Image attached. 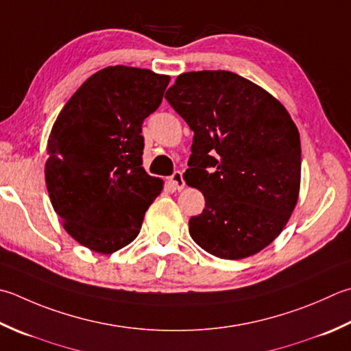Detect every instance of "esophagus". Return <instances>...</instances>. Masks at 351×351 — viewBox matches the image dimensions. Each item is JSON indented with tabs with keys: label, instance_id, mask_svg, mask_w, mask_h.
<instances>
[{
	"label": "esophagus",
	"instance_id": "34e87169",
	"mask_svg": "<svg viewBox=\"0 0 351 351\" xmlns=\"http://www.w3.org/2000/svg\"><path fill=\"white\" fill-rule=\"evenodd\" d=\"M170 184L173 185L175 190H178V191L185 187V181H184V176L181 171H175V173L170 176Z\"/></svg>",
	"mask_w": 351,
	"mask_h": 351
}]
</instances>
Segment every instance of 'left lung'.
Here are the masks:
<instances>
[{"label": "left lung", "instance_id": "left-lung-1", "mask_svg": "<svg viewBox=\"0 0 351 351\" xmlns=\"http://www.w3.org/2000/svg\"><path fill=\"white\" fill-rule=\"evenodd\" d=\"M166 99L195 132L184 180L202 191L205 208L189 221L191 239L219 258L260 252L298 201L301 144L289 112L223 70L178 75Z\"/></svg>", "mask_w": 351, "mask_h": 351}]
</instances>
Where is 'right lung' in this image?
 Wrapping results in <instances>:
<instances>
[{
  "instance_id": "1",
  "label": "right lung",
  "mask_w": 351,
  "mask_h": 351,
  "mask_svg": "<svg viewBox=\"0 0 351 351\" xmlns=\"http://www.w3.org/2000/svg\"><path fill=\"white\" fill-rule=\"evenodd\" d=\"M170 77L144 68L106 66L86 79L48 136L45 182L65 231L100 254L138 236L162 181L143 169L141 126Z\"/></svg>"
}]
</instances>
